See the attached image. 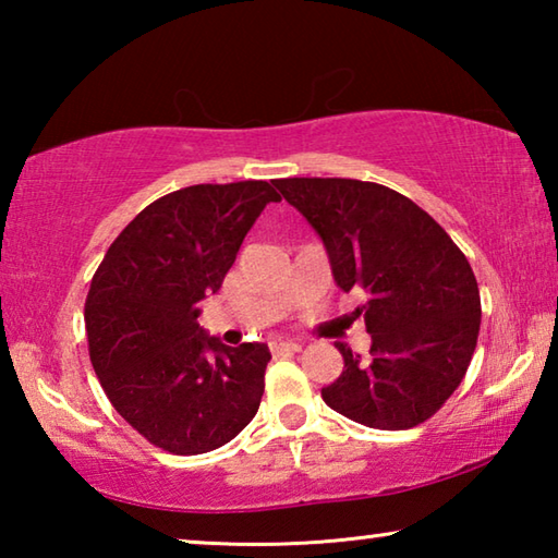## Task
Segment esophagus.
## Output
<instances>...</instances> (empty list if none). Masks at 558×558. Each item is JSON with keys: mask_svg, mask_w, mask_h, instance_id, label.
<instances>
[{"mask_svg": "<svg viewBox=\"0 0 558 558\" xmlns=\"http://www.w3.org/2000/svg\"><path fill=\"white\" fill-rule=\"evenodd\" d=\"M300 349H302L300 342H288V339H276V342H270L272 354H292V352H300Z\"/></svg>", "mask_w": 558, "mask_h": 558, "instance_id": "34e87169", "label": "esophagus"}]
</instances>
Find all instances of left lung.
Wrapping results in <instances>:
<instances>
[{
    "mask_svg": "<svg viewBox=\"0 0 558 558\" xmlns=\"http://www.w3.org/2000/svg\"><path fill=\"white\" fill-rule=\"evenodd\" d=\"M276 186L323 239L339 290L366 295L369 356L335 342L344 369L323 399L366 428L430 418L465 376L480 332V290L450 235L403 194L359 179L292 177Z\"/></svg>",
    "mask_w": 558,
    "mask_h": 558,
    "instance_id": "obj_1",
    "label": "left lung"
}]
</instances>
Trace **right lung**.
<instances>
[{
	"label": "right lung",
	"instance_id": "1",
	"mask_svg": "<svg viewBox=\"0 0 558 558\" xmlns=\"http://www.w3.org/2000/svg\"><path fill=\"white\" fill-rule=\"evenodd\" d=\"M272 184L162 196L122 229L93 276L86 332L102 391L140 436L174 456L226 446L260 405L268 344L229 347L196 317L266 204L280 202Z\"/></svg>",
	"mask_w": 558,
	"mask_h": 558
}]
</instances>
